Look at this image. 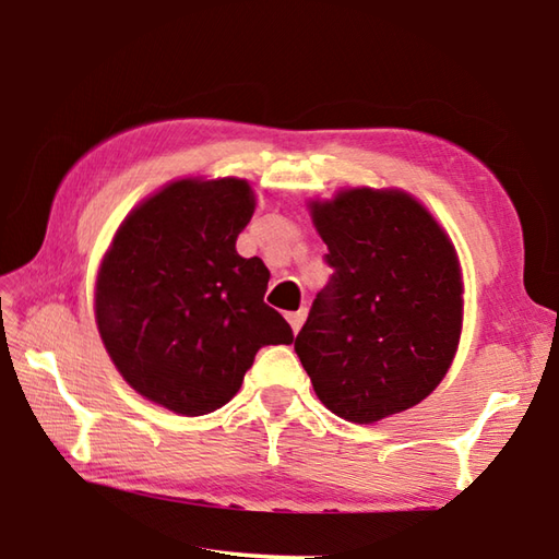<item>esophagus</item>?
<instances>
[{
	"label": "esophagus",
	"mask_w": 559,
	"mask_h": 559,
	"mask_svg": "<svg viewBox=\"0 0 559 559\" xmlns=\"http://www.w3.org/2000/svg\"><path fill=\"white\" fill-rule=\"evenodd\" d=\"M286 320H288V323H290L293 335H296L298 330H300V325H302V320H306V308H300V310H293V313H288V316H286Z\"/></svg>",
	"instance_id": "obj_1"
}]
</instances>
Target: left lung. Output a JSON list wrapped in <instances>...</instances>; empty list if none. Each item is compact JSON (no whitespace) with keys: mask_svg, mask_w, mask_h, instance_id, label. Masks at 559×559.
Masks as SVG:
<instances>
[{"mask_svg":"<svg viewBox=\"0 0 559 559\" xmlns=\"http://www.w3.org/2000/svg\"><path fill=\"white\" fill-rule=\"evenodd\" d=\"M333 269L296 355L330 412L355 424L400 414L447 374L461 335L456 251L404 192L345 189L313 204Z\"/></svg>","mask_w":559,"mask_h":559,"instance_id":"8db88e82","label":"left lung"}]
</instances>
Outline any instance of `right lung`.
<instances>
[{"mask_svg": "<svg viewBox=\"0 0 559 559\" xmlns=\"http://www.w3.org/2000/svg\"><path fill=\"white\" fill-rule=\"evenodd\" d=\"M243 179H179L132 212L103 259L96 320L132 390L185 416L224 406L290 325L263 302L271 273L236 253L253 214Z\"/></svg>", "mask_w": 559, "mask_h": 559, "instance_id": "obj_1", "label": "right lung"}]
</instances>
